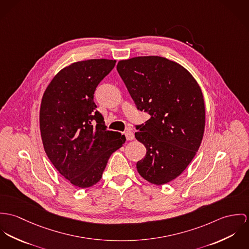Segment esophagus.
Instances as JSON below:
<instances>
[{"instance_id": "34e87169", "label": "esophagus", "mask_w": 249, "mask_h": 249, "mask_svg": "<svg viewBox=\"0 0 249 249\" xmlns=\"http://www.w3.org/2000/svg\"><path fill=\"white\" fill-rule=\"evenodd\" d=\"M125 137L127 138V140H133V139L135 138V135H134L133 132L127 131V132L125 133Z\"/></svg>"}]
</instances>
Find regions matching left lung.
I'll use <instances>...</instances> for the list:
<instances>
[{
	"label": "left lung",
	"mask_w": 249,
	"mask_h": 249,
	"mask_svg": "<svg viewBox=\"0 0 249 249\" xmlns=\"http://www.w3.org/2000/svg\"><path fill=\"white\" fill-rule=\"evenodd\" d=\"M117 71L138 110L150 118L135 137L146 147L138 174L163 185L192 161L203 138L205 105L199 85L178 63L160 56L120 60Z\"/></svg>",
	"instance_id": "8db88e82"
}]
</instances>
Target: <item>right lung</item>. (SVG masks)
I'll list each match as a JSON object with an SVG mask.
<instances>
[{"label": "right lung", "mask_w": 249, "mask_h": 249, "mask_svg": "<svg viewBox=\"0 0 249 249\" xmlns=\"http://www.w3.org/2000/svg\"><path fill=\"white\" fill-rule=\"evenodd\" d=\"M115 60L89 59L62 69L46 89L40 107V132L45 152L56 170L71 184H96L113 152L126 138L107 131L93 102L97 85Z\"/></svg>", "instance_id": "right-lung-1"}]
</instances>
